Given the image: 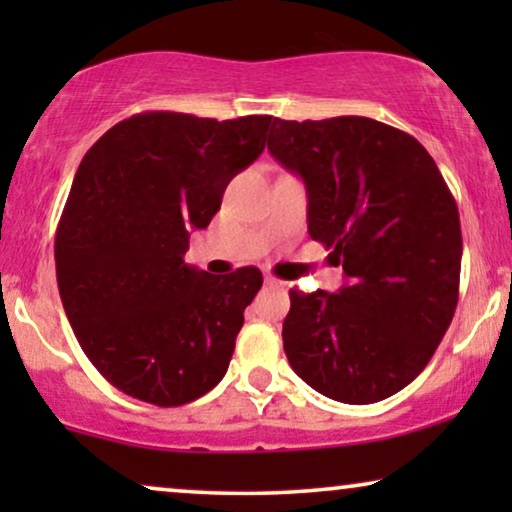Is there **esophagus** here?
<instances>
[{
    "mask_svg": "<svg viewBox=\"0 0 512 512\" xmlns=\"http://www.w3.org/2000/svg\"><path fill=\"white\" fill-rule=\"evenodd\" d=\"M265 284H268V286H277V289H284V282H279V279L272 277V275H265Z\"/></svg>",
    "mask_w": 512,
    "mask_h": 512,
    "instance_id": "esophagus-1",
    "label": "esophagus"
}]
</instances>
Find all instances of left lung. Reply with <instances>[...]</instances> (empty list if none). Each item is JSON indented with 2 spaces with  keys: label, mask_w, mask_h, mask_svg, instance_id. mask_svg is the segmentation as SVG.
<instances>
[{
  "label": "left lung",
  "mask_w": 512,
  "mask_h": 512,
  "mask_svg": "<svg viewBox=\"0 0 512 512\" xmlns=\"http://www.w3.org/2000/svg\"><path fill=\"white\" fill-rule=\"evenodd\" d=\"M268 151L307 188V230L333 249L338 293L293 289L284 352L333 401L394 396L426 368L459 300V209L429 151L366 116L275 118Z\"/></svg>",
  "instance_id": "obj_1"
}]
</instances>
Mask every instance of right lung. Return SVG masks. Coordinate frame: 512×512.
I'll use <instances>...</instances> for the list:
<instances>
[{"instance_id":"right-lung-1","label":"right lung","mask_w":512,"mask_h":512,"mask_svg":"<svg viewBox=\"0 0 512 512\" xmlns=\"http://www.w3.org/2000/svg\"><path fill=\"white\" fill-rule=\"evenodd\" d=\"M270 125L144 111L83 156L55 233V275L83 354L123 394L177 408L226 375L263 275H209L184 254L230 179L261 156Z\"/></svg>"}]
</instances>
